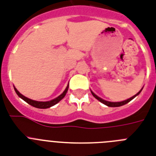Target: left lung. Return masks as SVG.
I'll return each mask as SVG.
<instances>
[{
  "mask_svg": "<svg viewBox=\"0 0 156 156\" xmlns=\"http://www.w3.org/2000/svg\"><path fill=\"white\" fill-rule=\"evenodd\" d=\"M143 88L141 89L140 91H139L138 93H137L136 95H134V96H133L132 98H129V99H127V100H125V101H120V102H112V101H105L104 100V99H102V98H101L100 97H98V95H96V94H94V92H93L92 90H90L91 91V94H92L93 96L94 97V98H96V99H98L100 102L103 103L104 105H107V106L108 107H119V106H122V105H124L127 104V103H129L130 101H132L133 99V98H135L136 96H138L139 94H140V92L142 91Z\"/></svg>",
  "mask_w": 156,
  "mask_h": 156,
  "instance_id": "left-lung-1",
  "label": "left lung"
}]
</instances>
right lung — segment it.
Returning <instances> with one entry per match:
<instances>
[{"label": "right lung", "instance_id": "1", "mask_svg": "<svg viewBox=\"0 0 156 156\" xmlns=\"http://www.w3.org/2000/svg\"><path fill=\"white\" fill-rule=\"evenodd\" d=\"M68 88H69V84L67 85V86H66L65 90L62 92V94H60L59 96L55 98V99H53V100L48 101H38L31 100V99H30V98L22 95V94H20L17 90H16V88L15 86H14V90H15L16 93V94H17L20 98H21V99H23L24 101H26L27 104H29L30 105H31V106H33V107H36V108H50V107L53 106V105H56L58 102H59L60 101L62 100V98L65 97V95H66V92H67V90H68Z\"/></svg>", "mask_w": 156, "mask_h": 156}]
</instances>
